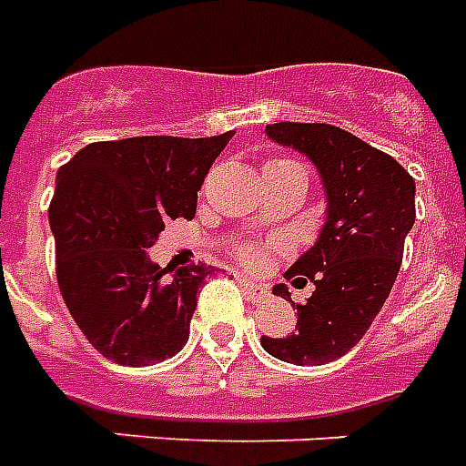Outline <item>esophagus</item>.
I'll use <instances>...</instances> for the list:
<instances>
[{
  "label": "esophagus",
  "mask_w": 466,
  "mask_h": 466,
  "mask_svg": "<svg viewBox=\"0 0 466 466\" xmlns=\"http://www.w3.org/2000/svg\"><path fill=\"white\" fill-rule=\"evenodd\" d=\"M240 287H243V292H246L250 299H265L268 297V287L262 285V282H250V279H240Z\"/></svg>",
  "instance_id": "esophagus-1"
}]
</instances>
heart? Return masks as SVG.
<instances>
[{
    "label": "heart",
    "instance_id": "heart-1",
    "mask_svg": "<svg viewBox=\"0 0 466 466\" xmlns=\"http://www.w3.org/2000/svg\"><path fill=\"white\" fill-rule=\"evenodd\" d=\"M240 258L248 262V265H253V268H258V265H262V260H265V253H262L260 248L255 246H246L243 250H240Z\"/></svg>",
    "mask_w": 466,
    "mask_h": 466
}]
</instances>
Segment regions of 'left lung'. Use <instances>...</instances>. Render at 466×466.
Masks as SVG:
<instances>
[{
	"label": "left lung",
	"mask_w": 466,
	"mask_h": 466,
	"mask_svg": "<svg viewBox=\"0 0 466 466\" xmlns=\"http://www.w3.org/2000/svg\"><path fill=\"white\" fill-rule=\"evenodd\" d=\"M265 132L317 167L327 220L317 243L285 272L295 287L314 285L312 297L297 304L295 331L260 344L279 361L321 366L351 351L386 304L415 223V181L390 154L334 125L278 122ZM272 292L289 299L285 285Z\"/></svg>",
	"instance_id": "8db88e82"
}]
</instances>
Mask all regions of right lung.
I'll list each match as a JSON object with an SVG mask.
<instances>
[{
	"label": "right lung",
	"instance_id": "right-lung-1",
	"mask_svg": "<svg viewBox=\"0 0 466 466\" xmlns=\"http://www.w3.org/2000/svg\"><path fill=\"white\" fill-rule=\"evenodd\" d=\"M233 132L216 137H129L83 147L56 174L48 220L63 302L90 344L122 366H149L184 349L198 287L216 270L169 279L149 248L196 198Z\"/></svg>",
	"mask_w": 466,
	"mask_h": 466
}]
</instances>
